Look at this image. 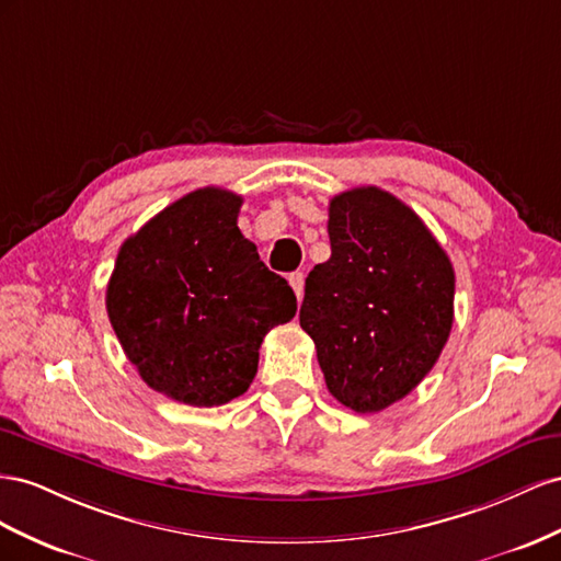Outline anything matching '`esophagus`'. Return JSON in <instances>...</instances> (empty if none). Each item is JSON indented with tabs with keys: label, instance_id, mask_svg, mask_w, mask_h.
<instances>
[{
	"label": "esophagus",
	"instance_id": "1",
	"mask_svg": "<svg viewBox=\"0 0 561 561\" xmlns=\"http://www.w3.org/2000/svg\"><path fill=\"white\" fill-rule=\"evenodd\" d=\"M289 284H291V289L296 291V298L300 300L302 298V289H306V277H302V272H291Z\"/></svg>",
	"mask_w": 561,
	"mask_h": 561
}]
</instances>
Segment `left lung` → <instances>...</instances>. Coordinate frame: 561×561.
I'll use <instances>...</instances> for the list:
<instances>
[{
  "label": "left lung",
  "instance_id": "obj_1",
  "mask_svg": "<svg viewBox=\"0 0 561 561\" xmlns=\"http://www.w3.org/2000/svg\"><path fill=\"white\" fill-rule=\"evenodd\" d=\"M327 228L331 259L306 279L300 327L329 392L376 413L439 359L454 324V265L415 211L374 185L335 195Z\"/></svg>",
  "mask_w": 561,
  "mask_h": 561
}]
</instances>
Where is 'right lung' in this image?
<instances>
[{"instance_id": "add662e5", "label": "right lung", "mask_w": 561, "mask_h": 561, "mask_svg": "<svg viewBox=\"0 0 561 561\" xmlns=\"http://www.w3.org/2000/svg\"><path fill=\"white\" fill-rule=\"evenodd\" d=\"M242 197L190 192L122 244L107 282L110 324L140 378L190 407L244 394L265 333L296 314L284 277L239 232Z\"/></svg>"}]
</instances>
